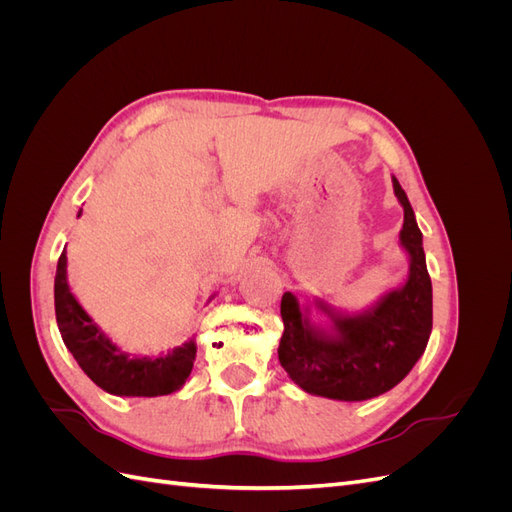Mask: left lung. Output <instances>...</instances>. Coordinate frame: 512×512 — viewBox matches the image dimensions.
<instances>
[{"label":"left lung","instance_id":"1","mask_svg":"<svg viewBox=\"0 0 512 512\" xmlns=\"http://www.w3.org/2000/svg\"><path fill=\"white\" fill-rule=\"evenodd\" d=\"M393 190L404 207L399 230V247L408 256L404 282L359 312H346L320 297L299 303L292 292H284L277 354L290 380L309 395L337 401L378 397L404 380L427 348L433 297L423 232L395 177Z\"/></svg>","mask_w":512,"mask_h":512}]
</instances>
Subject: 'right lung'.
I'll list each match as a JSON object with an SVG mask.
<instances>
[{"instance_id": "right-lung-1", "label": "right lung", "mask_w": 512, "mask_h": 512, "mask_svg": "<svg viewBox=\"0 0 512 512\" xmlns=\"http://www.w3.org/2000/svg\"><path fill=\"white\" fill-rule=\"evenodd\" d=\"M83 209L76 218H81ZM215 297L211 294L209 301ZM207 301V303H209ZM55 316L66 348L102 391L117 397H158L179 391L196 361V337L160 356L121 350L94 322L68 284L66 247L55 273Z\"/></svg>"}]
</instances>
